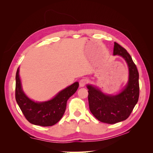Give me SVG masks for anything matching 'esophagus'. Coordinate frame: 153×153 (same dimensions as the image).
<instances>
[{"label":"esophagus","instance_id":"34e87169","mask_svg":"<svg viewBox=\"0 0 153 153\" xmlns=\"http://www.w3.org/2000/svg\"><path fill=\"white\" fill-rule=\"evenodd\" d=\"M87 80L85 79V78H82V79H81L80 80V82H79V84H80V86L81 87H84L87 84Z\"/></svg>","mask_w":153,"mask_h":153}]
</instances>
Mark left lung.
<instances>
[{"label":"left lung","mask_w":153,"mask_h":153,"mask_svg":"<svg viewBox=\"0 0 153 153\" xmlns=\"http://www.w3.org/2000/svg\"><path fill=\"white\" fill-rule=\"evenodd\" d=\"M114 55H121L128 65L129 81L123 91L116 96H108L92 85H87L90 111L98 121L107 124L126 120L139 98V74L130 55L116 42H114Z\"/></svg>","instance_id":"left-lung-1"}]
</instances>
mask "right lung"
<instances>
[{
    "label": "right lung",
    "mask_w": 153,
    "mask_h": 153,
    "mask_svg": "<svg viewBox=\"0 0 153 153\" xmlns=\"http://www.w3.org/2000/svg\"><path fill=\"white\" fill-rule=\"evenodd\" d=\"M79 86L75 82L64 89L50 101L36 103L24 93L19 77V69L16 73L15 98L26 119L31 124L41 126H51L58 123L65 112L68 100Z\"/></svg>",
    "instance_id": "1"
}]
</instances>
